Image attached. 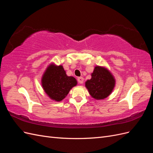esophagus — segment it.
I'll list each match as a JSON object with an SVG mask.
<instances>
[{
  "label": "esophagus",
  "instance_id": "obj_1",
  "mask_svg": "<svg viewBox=\"0 0 153 153\" xmlns=\"http://www.w3.org/2000/svg\"><path fill=\"white\" fill-rule=\"evenodd\" d=\"M77 80L79 84H83V82H84V78L83 77H78L77 78Z\"/></svg>",
  "mask_w": 153,
  "mask_h": 153
}]
</instances>
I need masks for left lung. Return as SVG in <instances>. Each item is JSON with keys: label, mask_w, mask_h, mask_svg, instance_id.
Listing matches in <instances>:
<instances>
[{"label": "left lung", "mask_w": 153, "mask_h": 153, "mask_svg": "<svg viewBox=\"0 0 153 153\" xmlns=\"http://www.w3.org/2000/svg\"><path fill=\"white\" fill-rule=\"evenodd\" d=\"M85 86L92 98L103 100L112 93L115 86V79L105 66H96L91 73V78L85 82Z\"/></svg>", "instance_id": "left-lung-1"}]
</instances>
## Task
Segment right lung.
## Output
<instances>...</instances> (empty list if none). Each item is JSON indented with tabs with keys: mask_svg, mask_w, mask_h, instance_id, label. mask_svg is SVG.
<instances>
[{
	"mask_svg": "<svg viewBox=\"0 0 153 153\" xmlns=\"http://www.w3.org/2000/svg\"><path fill=\"white\" fill-rule=\"evenodd\" d=\"M41 86L49 98L55 101H61L66 98L77 80L66 75L62 65L51 63L43 73L41 80Z\"/></svg>",
	"mask_w": 153,
	"mask_h": 153,
	"instance_id": "add662e5",
	"label": "right lung"
}]
</instances>
